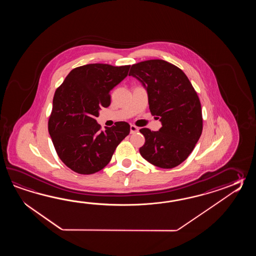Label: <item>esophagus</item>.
<instances>
[{
    "label": "esophagus",
    "instance_id": "obj_1",
    "mask_svg": "<svg viewBox=\"0 0 256 256\" xmlns=\"http://www.w3.org/2000/svg\"><path fill=\"white\" fill-rule=\"evenodd\" d=\"M130 134H136L137 132H139V128L136 127V126H134V124H132V126H130Z\"/></svg>",
    "mask_w": 256,
    "mask_h": 256
}]
</instances>
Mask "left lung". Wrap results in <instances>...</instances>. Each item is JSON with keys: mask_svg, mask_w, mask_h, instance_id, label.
Here are the masks:
<instances>
[{"mask_svg": "<svg viewBox=\"0 0 256 256\" xmlns=\"http://www.w3.org/2000/svg\"><path fill=\"white\" fill-rule=\"evenodd\" d=\"M129 76L146 90L150 112L162 124L156 132L140 130L146 138L140 154L156 166L173 168L185 161L202 136V105L198 94L185 73L164 60L134 64Z\"/></svg>", "mask_w": 256, "mask_h": 256, "instance_id": "1", "label": "left lung"}]
</instances>
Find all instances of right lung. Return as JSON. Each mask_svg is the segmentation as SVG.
Returning a JSON list of instances; mask_svg holds the SVG:
<instances>
[{
  "instance_id": "obj_1",
  "label": "right lung",
  "mask_w": 256,
  "mask_h": 256,
  "mask_svg": "<svg viewBox=\"0 0 256 256\" xmlns=\"http://www.w3.org/2000/svg\"><path fill=\"white\" fill-rule=\"evenodd\" d=\"M130 66L88 64L76 68L56 88L48 132L62 162L74 172L94 174L109 164L116 147L130 132L126 122L112 127L96 120L110 104V92L128 75Z\"/></svg>"
}]
</instances>
